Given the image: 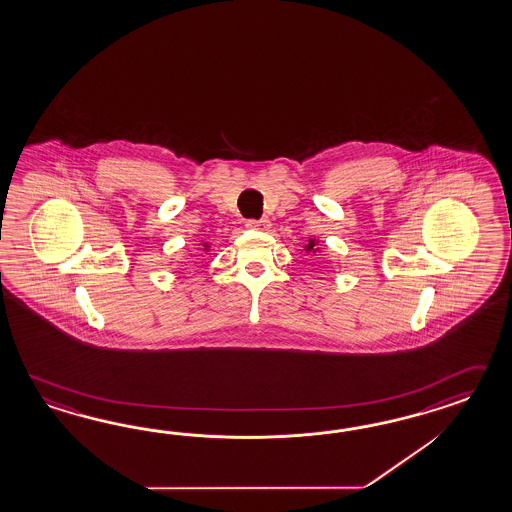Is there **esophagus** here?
<instances>
[{
	"mask_svg": "<svg viewBox=\"0 0 512 512\" xmlns=\"http://www.w3.org/2000/svg\"><path fill=\"white\" fill-rule=\"evenodd\" d=\"M246 227H250V229H259V231H266L268 227H270V220H248L246 222Z\"/></svg>",
	"mask_w": 512,
	"mask_h": 512,
	"instance_id": "esophagus-1",
	"label": "esophagus"
}]
</instances>
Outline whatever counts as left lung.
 <instances>
[{
	"instance_id": "left-lung-1",
	"label": "left lung",
	"mask_w": 512,
	"mask_h": 512,
	"mask_svg": "<svg viewBox=\"0 0 512 512\" xmlns=\"http://www.w3.org/2000/svg\"><path fill=\"white\" fill-rule=\"evenodd\" d=\"M312 248H314V242L311 240V242H309V246H307V250L311 251Z\"/></svg>"
}]
</instances>
